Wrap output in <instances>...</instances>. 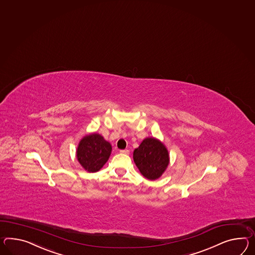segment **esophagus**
<instances>
[{"label": "esophagus", "instance_id": "esophagus-1", "mask_svg": "<svg viewBox=\"0 0 255 255\" xmlns=\"http://www.w3.org/2000/svg\"><path fill=\"white\" fill-rule=\"evenodd\" d=\"M120 153H122V154H125V155H128V154L130 153V151L128 149L120 150Z\"/></svg>", "mask_w": 255, "mask_h": 255}]
</instances>
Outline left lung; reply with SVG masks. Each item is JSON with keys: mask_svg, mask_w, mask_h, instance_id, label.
Returning <instances> with one entry per match:
<instances>
[{"mask_svg": "<svg viewBox=\"0 0 255 255\" xmlns=\"http://www.w3.org/2000/svg\"><path fill=\"white\" fill-rule=\"evenodd\" d=\"M133 160L143 177L156 180L168 167V150L157 139L145 138L133 151Z\"/></svg>", "mask_w": 255, "mask_h": 255, "instance_id": "1", "label": "left lung"}]
</instances>
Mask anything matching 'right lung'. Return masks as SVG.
Returning <instances> with one entry per match:
<instances>
[{
    "label": "right lung",
    "instance_id": "add662e5",
    "mask_svg": "<svg viewBox=\"0 0 255 255\" xmlns=\"http://www.w3.org/2000/svg\"><path fill=\"white\" fill-rule=\"evenodd\" d=\"M112 153V145L98 133L84 137L77 148V158L82 167L89 172L99 171Z\"/></svg>",
    "mask_w": 255,
    "mask_h": 255
}]
</instances>
